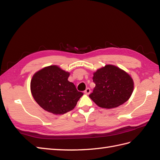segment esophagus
<instances>
[{"label": "esophagus", "mask_w": 160, "mask_h": 160, "mask_svg": "<svg viewBox=\"0 0 160 160\" xmlns=\"http://www.w3.org/2000/svg\"><path fill=\"white\" fill-rule=\"evenodd\" d=\"M90 92H91V90H90L89 88H87L85 90H84V93H86V94H89Z\"/></svg>", "instance_id": "34e87169"}]
</instances>
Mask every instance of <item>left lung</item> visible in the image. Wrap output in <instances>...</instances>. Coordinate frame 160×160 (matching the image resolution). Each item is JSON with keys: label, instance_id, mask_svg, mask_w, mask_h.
Wrapping results in <instances>:
<instances>
[{"label": "left lung", "instance_id": "obj_1", "mask_svg": "<svg viewBox=\"0 0 160 160\" xmlns=\"http://www.w3.org/2000/svg\"><path fill=\"white\" fill-rule=\"evenodd\" d=\"M96 86L89 94L96 104L103 108H114L123 104L133 92L134 82L129 75L118 67L106 65L93 73Z\"/></svg>", "mask_w": 160, "mask_h": 160}]
</instances>
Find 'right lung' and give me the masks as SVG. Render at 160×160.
<instances>
[{
  "label": "right lung",
  "mask_w": 160,
  "mask_h": 160,
  "mask_svg": "<svg viewBox=\"0 0 160 160\" xmlns=\"http://www.w3.org/2000/svg\"><path fill=\"white\" fill-rule=\"evenodd\" d=\"M69 73L58 66H49L37 71L30 82L34 99L46 111L63 114L72 110L83 95L68 80Z\"/></svg>",
  "instance_id": "1"
}]
</instances>
